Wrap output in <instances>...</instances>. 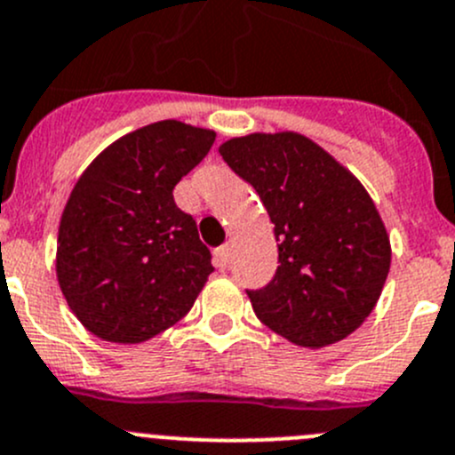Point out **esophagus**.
Masks as SVG:
<instances>
[{
	"mask_svg": "<svg viewBox=\"0 0 455 455\" xmlns=\"http://www.w3.org/2000/svg\"><path fill=\"white\" fill-rule=\"evenodd\" d=\"M213 258H215V267L220 268H227L228 264V244L220 246V249L213 251Z\"/></svg>",
	"mask_w": 455,
	"mask_h": 455,
	"instance_id": "34e87169",
	"label": "esophagus"
}]
</instances>
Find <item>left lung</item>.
<instances>
[{"label":"left lung","mask_w":455,"mask_h":455,"mask_svg":"<svg viewBox=\"0 0 455 455\" xmlns=\"http://www.w3.org/2000/svg\"><path fill=\"white\" fill-rule=\"evenodd\" d=\"M218 151L258 191L280 242L271 284L246 291L255 315L307 349L354 333L391 267L389 233L363 182L295 131L231 138Z\"/></svg>","instance_id":"left-lung-1"}]
</instances>
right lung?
<instances>
[{
	"label": "right lung",
	"instance_id": "obj_1",
	"mask_svg": "<svg viewBox=\"0 0 455 455\" xmlns=\"http://www.w3.org/2000/svg\"><path fill=\"white\" fill-rule=\"evenodd\" d=\"M215 142V131L162 120L122 135L84 169L57 231L60 289L82 326L140 345L191 311L215 271L173 188Z\"/></svg>",
	"mask_w": 455,
	"mask_h": 455
}]
</instances>
